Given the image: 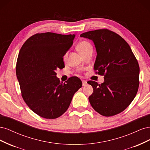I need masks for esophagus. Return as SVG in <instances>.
<instances>
[{
  "instance_id": "esophagus-1",
  "label": "esophagus",
  "mask_w": 150,
  "mask_h": 150,
  "mask_svg": "<svg viewBox=\"0 0 150 150\" xmlns=\"http://www.w3.org/2000/svg\"><path fill=\"white\" fill-rule=\"evenodd\" d=\"M82 83H83V86H84L86 84H87V81H85V80H82Z\"/></svg>"
}]
</instances>
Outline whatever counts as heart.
Masks as SVG:
<instances>
[{
  "label": "heart",
  "mask_w": 150,
  "mask_h": 150,
  "mask_svg": "<svg viewBox=\"0 0 150 150\" xmlns=\"http://www.w3.org/2000/svg\"><path fill=\"white\" fill-rule=\"evenodd\" d=\"M77 49H78V52L80 53L81 56H84L86 54H87L88 52L90 51H93V47L89 42L88 41H85V40H83V41H81L77 46ZM67 56V53L65 54L64 57Z\"/></svg>",
  "instance_id": "heart-1"
}]
</instances>
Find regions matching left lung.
Wrapping results in <instances>:
<instances>
[{
    "instance_id": "obj_1",
    "label": "left lung",
    "mask_w": 150,
    "mask_h": 150,
    "mask_svg": "<svg viewBox=\"0 0 150 150\" xmlns=\"http://www.w3.org/2000/svg\"><path fill=\"white\" fill-rule=\"evenodd\" d=\"M80 36L93 41L97 52L94 69L104 76L101 84L88 82L93 88L89 97L91 105L104 116L119 114L138 92L139 67L137 59L125 40L108 29L89 31Z\"/></svg>"
}]
</instances>
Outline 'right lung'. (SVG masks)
<instances>
[{
    "label": "right lung",
    "mask_w": 150,
    "mask_h": 150,
    "mask_svg": "<svg viewBox=\"0 0 150 150\" xmlns=\"http://www.w3.org/2000/svg\"><path fill=\"white\" fill-rule=\"evenodd\" d=\"M75 34H36L22 46L16 75L22 98L35 114L55 119L67 111L74 93L82 87L78 77L66 83L56 77L57 69L64 67L63 56L73 44Z\"/></svg>",
    "instance_id": "obj_1"
}]
</instances>
